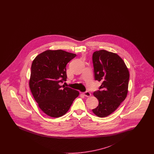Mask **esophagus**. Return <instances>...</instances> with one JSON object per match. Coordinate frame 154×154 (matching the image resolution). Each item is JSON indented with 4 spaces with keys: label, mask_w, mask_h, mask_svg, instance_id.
Segmentation results:
<instances>
[{
    "label": "esophagus",
    "mask_w": 154,
    "mask_h": 154,
    "mask_svg": "<svg viewBox=\"0 0 154 154\" xmlns=\"http://www.w3.org/2000/svg\"><path fill=\"white\" fill-rule=\"evenodd\" d=\"M83 95L85 96H86V97H89V96H91V93L89 91H86V92H84Z\"/></svg>",
    "instance_id": "34e87169"
}]
</instances>
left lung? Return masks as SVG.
<instances>
[{"mask_svg": "<svg viewBox=\"0 0 154 154\" xmlns=\"http://www.w3.org/2000/svg\"><path fill=\"white\" fill-rule=\"evenodd\" d=\"M92 62L95 79L102 82L99 90L94 92L99 105L92 111L99 117H106L125 99L129 73L124 60L111 52L104 50L94 52Z\"/></svg>", "mask_w": 154, "mask_h": 154, "instance_id": "1", "label": "left lung"}]
</instances>
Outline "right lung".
I'll list each match as a JSON object with an SVG mask.
<instances>
[{"label":"right lung","mask_w":154,"mask_h":154,"mask_svg":"<svg viewBox=\"0 0 154 154\" xmlns=\"http://www.w3.org/2000/svg\"><path fill=\"white\" fill-rule=\"evenodd\" d=\"M76 55L58 50L38 55L31 66L29 87L40 109L51 117L63 116L69 110L79 91L63 85L66 65Z\"/></svg>","instance_id":"obj_1"}]
</instances>
